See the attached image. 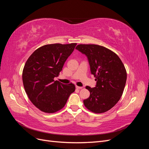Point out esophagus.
<instances>
[{
	"label": "esophagus",
	"mask_w": 149,
	"mask_h": 149,
	"mask_svg": "<svg viewBox=\"0 0 149 149\" xmlns=\"http://www.w3.org/2000/svg\"><path fill=\"white\" fill-rule=\"evenodd\" d=\"M76 88L77 89H81L83 88V87H80V86H76Z\"/></svg>",
	"instance_id": "obj_1"
}]
</instances>
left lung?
<instances>
[{"instance_id": "8db88e82", "label": "left lung", "mask_w": 149, "mask_h": 149, "mask_svg": "<svg viewBox=\"0 0 149 149\" xmlns=\"http://www.w3.org/2000/svg\"><path fill=\"white\" fill-rule=\"evenodd\" d=\"M76 49L87 56L91 74L96 78L94 88L86 86L89 97L84 106L96 114L110 110L120 99L127 79V72L120 58L104 47L80 44Z\"/></svg>"}]
</instances>
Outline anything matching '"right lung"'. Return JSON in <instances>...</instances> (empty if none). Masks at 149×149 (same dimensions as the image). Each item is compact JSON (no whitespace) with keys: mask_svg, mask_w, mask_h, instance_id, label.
<instances>
[{"mask_svg":"<svg viewBox=\"0 0 149 149\" xmlns=\"http://www.w3.org/2000/svg\"><path fill=\"white\" fill-rule=\"evenodd\" d=\"M76 45H45L36 49L26 60L22 72L25 91L30 101L41 111L54 113L61 110L75 91L74 84H64L54 78L59 76Z\"/></svg>","mask_w":149,"mask_h":149,"instance_id":"1","label":"right lung"}]
</instances>
